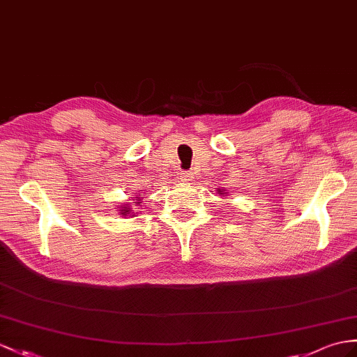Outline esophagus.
Here are the masks:
<instances>
[{"label": "esophagus", "mask_w": 357, "mask_h": 357, "mask_svg": "<svg viewBox=\"0 0 357 357\" xmlns=\"http://www.w3.org/2000/svg\"><path fill=\"white\" fill-rule=\"evenodd\" d=\"M180 178L183 180V181H190L194 178V176H192V172H189V171H183L180 174Z\"/></svg>", "instance_id": "esophagus-1"}]
</instances>
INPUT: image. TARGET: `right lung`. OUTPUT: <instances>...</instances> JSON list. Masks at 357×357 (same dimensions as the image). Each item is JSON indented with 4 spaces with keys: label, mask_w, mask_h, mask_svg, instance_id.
Wrapping results in <instances>:
<instances>
[{
    "label": "right lung",
    "mask_w": 357,
    "mask_h": 357,
    "mask_svg": "<svg viewBox=\"0 0 357 357\" xmlns=\"http://www.w3.org/2000/svg\"><path fill=\"white\" fill-rule=\"evenodd\" d=\"M128 212H130V208H128L127 206H124V207H123V211H121V215H127Z\"/></svg>",
    "instance_id": "1"
}]
</instances>
